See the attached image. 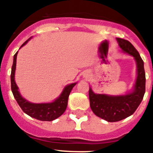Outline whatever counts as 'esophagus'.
<instances>
[{
	"instance_id": "1",
	"label": "esophagus",
	"mask_w": 153,
	"mask_h": 153,
	"mask_svg": "<svg viewBox=\"0 0 153 153\" xmlns=\"http://www.w3.org/2000/svg\"><path fill=\"white\" fill-rule=\"evenodd\" d=\"M90 76V73L89 72V71H85V72L83 74V77L84 78V79H87V78H89Z\"/></svg>"
}]
</instances>
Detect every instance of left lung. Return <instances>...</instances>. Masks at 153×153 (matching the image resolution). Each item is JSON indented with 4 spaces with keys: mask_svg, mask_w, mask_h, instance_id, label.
<instances>
[{
    "mask_svg": "<svg viewBox=\"0 0 153 153\" xmlns=\"http://www.w3.org/2000/svg\"><path fill=\"white\" fill-rule=\"evenodd\" d=\"M119 47L125 53L134 58L136 63V78L131 91L122 95L96 93L90 86L89 98L92 111L107 122H117L132 115L140 106L146 91L144 63L130 42L117 38Z\"/></svg>",
    "mask_w": 153,
    "mask_h": 153,
    "instance_id": "8db88e82",
    "label": "left lung"
}]
</instances>
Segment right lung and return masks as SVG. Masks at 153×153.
I'll return each instance as SVG.
<instances>
[{
	"label": "right lung",
	"instance_id": "1",
	"mask_svg": "<svg viewBox=\"0 0 153 153\" xmlns=\"http://www.w3.org/2000/svg\"><path fill=\"white\" fill-rule=\"evenodd\" d=\"M31 38L32 37L24 42L20 47V49L24 45H26ZM17 53H18V51L13 56L11 74H10V81H11L12 93H13V97L15 98L20 107L28 116L32 118L41 120V121H53V120L57 119L58 117H60L67 109L69 95H70L72 89L74 88V86L77 83V82L70 83V84L65 86L60 96L52 102H41V103L30 102L22 97L19 91L18 86L15 82V71Z\"/></svg>",
	"mask_w": 153,
	"mask_h": 153
}]
</instances>
